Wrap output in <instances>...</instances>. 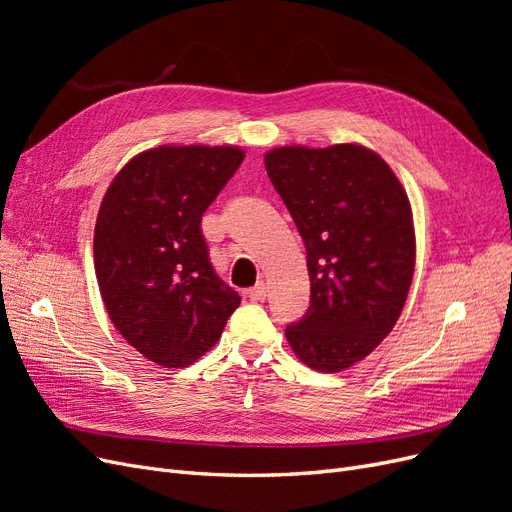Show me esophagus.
I'll return each instance as SVG.
<instances>
[{
    "instance_id": "1",
    "label": "esophagus",
    "mask_w": 512,
    "mask_h": 512,
    "mask_svg": "<svg viewBox=\"0 0 512 512\" xmlns=\"http://www.w3.org/2000/svg\"><path fill=\"white\" fill-rule=\"evenodd\" d=\"M247 297H250L252 301H262L267 297V286L265 284H256V286H252L250 290H247Z\"/></svg>"
}]
</instances>
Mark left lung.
<instances>
[{
    "label": "left lung",
    "instance_id": "obj_1",
    "mask_svg": "<svg viewBox=\"0 0 512 512\" xmlns=\"http://www.w3.org/2000/svg\"><path fill=\"white\" fill-rule=\"evenodd\" d=\"M265 166L301 232L312 286L286 339L307 367L335 374L363 361L404 309L416 260L408 194L363 145L277 147Z\"/></svg>",
    "mask_w": 512,
    "mask_h": 512
}]
</instances>
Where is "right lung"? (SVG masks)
Returning <instances> with one entry per match:
<instances>
[{
	"label": "right lung",
	"mask_w": 512,
	"mask_h": 512,
	"mask_svg": "<svg viewBox=\"0 0 512 512\" xmlns=\"http://www.w3.org/2000/svg\"><path fill=\"white\" fill-rule=\"evenodd\" d=\"M243 158L230 145H162L132 158L102 198L94 235L102 301L123 339L153 363H194L241 303L211 267L200 220Z\"/></svg>",
	"instance_id": "add662e5"
}]
</instances>
